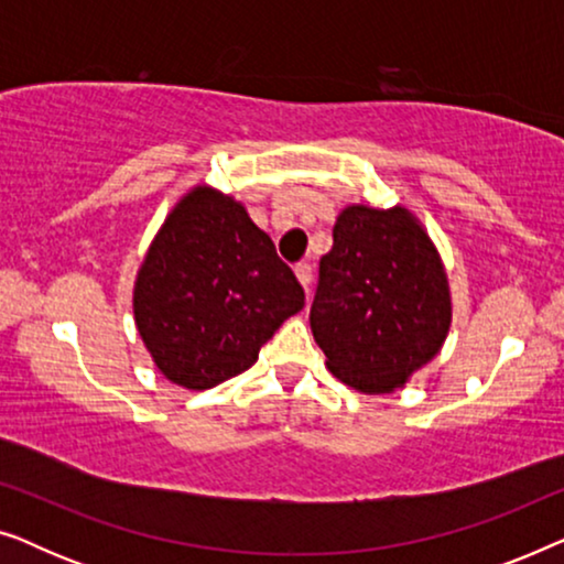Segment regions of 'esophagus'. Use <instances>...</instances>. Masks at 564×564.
Wrapping results in <instances>:
<instances>
[{
  "instance_id": "esophagus-1",
  "label": "esophagus",
  "mask_w": 564,
  "mask_h": 564,
  "mask_svg": "<svg viewBox=\"0 0 564 564\" xmlns=\"http://www.w3.org/2000/svg\"><path fill=\"white\" fill-rule=\"evenodd\" d=\"M295 276H297V282L303 284L305 292L311 290V282H313V269H311V264H297V267H295Z\"/></svg>"
}]
</instances>
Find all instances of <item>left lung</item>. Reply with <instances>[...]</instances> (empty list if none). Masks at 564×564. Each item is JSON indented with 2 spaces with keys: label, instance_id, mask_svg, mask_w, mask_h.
Masks as SVG:
<instances>
[{
  "label": "left lung",
  "instance_id": "obj_1",
  "mask_svg": "<svg viewBox=\"0 0 564 564\" xmlns=\"http://www.w3.org/2000/svg\"><path fill=\"white\" fill-rule=\"evenodd\" d=\"M328 372L365 395L411 382L442 351L452 290L429 230L403 205H346L311 305Z\"/></svg>",
  "mask_w": 564,
  "mask_h": 564
}]
</instances>
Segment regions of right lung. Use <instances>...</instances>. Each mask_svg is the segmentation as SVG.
Here are the masks:
<instances>
[{"label":"right lung","mask_w":564,"mask_h":564,"mask_svg":"<svg viewBox=\"0 0 564 564\" xmlns=\"http://www.w3.org/2000/svg\"><path fill=\"white\" fill-rule=\"evenodd\" d=\"M305 292L241 199L199 182L176 199L133 284V321L153 365L184 390L241 375Z\"/></svg>","instance_id":"add662e5"}]
</instances>
